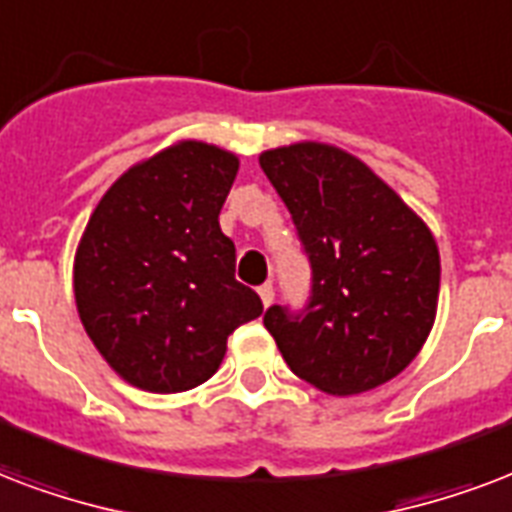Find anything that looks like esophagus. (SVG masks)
Here are the masks:
<instances>
[{"label":"esophagus","mask_w":512,"mask_h":512,"mask_svg":"<svg viewBox=\"0 0 512 512\" xmlns=\"http://www.w3.org/2000/svg\"><path fill=\"white\" fill-rule=\"evenodd\" d=\"M259 296H261V304H264V307H269V304L275 301V285H272V283L261 285Z\"/></svg>","instance_id":"34e87169"}]
</instances>
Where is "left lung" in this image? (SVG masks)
<instances>
[{
  "mask_svg": "<svg viewBox=\"0 0 512 512\" xmlns=\"http://www.w3.org/2000/svg\"><path fill=\"white\" fill-rule=\"evenodd\" d=\"M259 165L312 269L301 310L272 304L264 315L277 350L293 374L328 395L390 382L433 328L441 288L433 232L374 170L336 146H280Z\"/></svg>",
  "mask_w": 512,
  "mask_h": 512,
  "instance_id": "obj_1",
  "label": "left lung"
}]
</instances>
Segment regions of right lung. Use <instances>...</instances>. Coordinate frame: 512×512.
I'll return each instance as SVG.
<instances>
[{
    "label": "right lung",
    "mask_w": 512,
    "mask_h": 512,
    "mask_svg": "<svg viewBox=\"0 0 512 512\" xmlns=\"http://www.w3.org/2000/svg\"><path fill=\"white\" fill-rule=\"evenodd\" d=\"M237 157L181 141L122 173L87 221L74 299L95 350L133 387L184 392L208 382L237 326L264 312L235 280L219 227Z\"/></svg>",
    "instance_id": "obj_1"
}]
</instances>
